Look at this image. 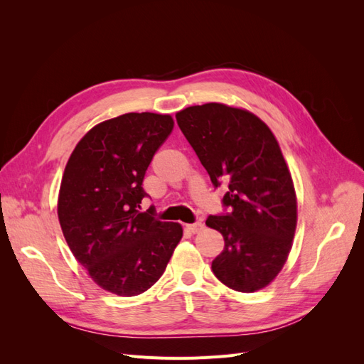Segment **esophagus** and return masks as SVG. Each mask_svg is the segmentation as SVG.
Returning <instances> with one entry per match:
<instances>
[{"instance_id": "obj_1", "label": "esophagus", "mask_w": 364, "mask_h": 364, "mask_svg": "<svg viewBox=\"0 0 364 364\" xmlns=\"http://www.w3.org/2000/svg\"><path fill=\"white\" fill-rule=\"evenodd\" d=\"M205 228V225L202 222H197V223H191V225H186V230L191 234H197L200 232V230Z\"/></svg>"}]
</instances>
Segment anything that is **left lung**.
<instances>
[{"label":"left lung","mask_w":364,"mask_h":364,"mask_svg":"<svg viewBox=\"0 0 364 364\" xmlns=\"http://www.w3.org/2000/svg\"><path fill=\"white\" fill-rule=\"evenodd\" d=\"M176 119L214 186L229 188L223 203L230 213L206 220L225 238L214 274L241 293L267 287L289 258L297 223L294 185L277 138L255 114L223 103L190 106Z\"/></svg>","instance_id":"8db88e82"}]
</instances>
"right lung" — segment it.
<instances>
[{
  "label": "right lung",
  "instance_id": "right-lung-1",
  "mask_svg": "<svg viewBox=\"0 0 364 364\" xmlns=\"http://www.w3.org/2000/svg\"><path fill=\"white\" fill-rule=\"evenodd\" d=\"M174 127L171 115L130 112L94 126L65 167L58 217L75 259L118 296L149 290L182 238L179 223L138 208L146 170Z\"/></svg>",
  "mask_w": 364,
  "mask_h": 364
}]
</instances>
